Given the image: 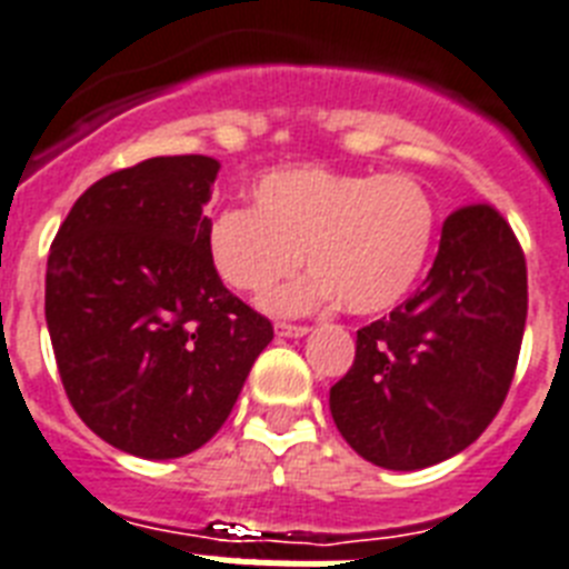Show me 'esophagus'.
<instances>
[{
  "instance_id": "34e87169",
  "label": "esophagus",
  "mask_w": 569,
  "mask_h": 569,
  "mask_svg": "<svg viewBox=\"0 0 569 569\" xmlns=\"http://www.w3.org/2000/svg\"><path fill=\"white\" fill-rule=\"evenodd\" d=\"M274 329H277V336H283V338H303L309 332L307 323H286V321L277 323Z\"/></svg>"
}]
</instances>
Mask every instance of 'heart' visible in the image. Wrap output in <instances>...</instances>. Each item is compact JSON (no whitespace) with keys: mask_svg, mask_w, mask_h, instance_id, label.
I'll return each mask as SVG.
<instances>
[{"mask_svg":"<svg viewBox=\"0 0 569 569\" xmlns=\"http://www.w3.org/2000/svg\"><path fill=\"white\" fill-rule=\"evenodd\" d=\"M251 196L254 208L213 217L208 257L222 283L254 298L307 260L312 271L269 298L274 312H309L336 298L352 315L385 312L410 292L431 254L437 208L410 176L280 167Z\"/></svg>","mask_w":569,"mask_h":569,"instance_id":"heart-1","label":"heart"}]
</instances>
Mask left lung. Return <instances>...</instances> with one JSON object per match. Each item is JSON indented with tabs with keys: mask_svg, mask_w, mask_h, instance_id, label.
I'll use <instances>...</instances> for the list:
<instances>
[{
	"mask_svg": "<svg viewBox=\"0 0 569 569\" xmlns=\"http://www.w3.org/2000/svg\"><path fill=\"white\" fill-rule=\"evenodd\" d=\"M527 323V260L491 204L442 222L422 289L358 329L356 361L329 390L352 451L393 471L460 455L498 417Z\"/></svg>",
	"mask_w": 569,
	"mask_h": 569,
	"instance_id": "left-lung-1",
	"label": "left lung"
}]
</instances>
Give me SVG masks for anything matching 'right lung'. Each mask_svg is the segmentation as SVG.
Wrapping results in <instances>:
<instances>
[{
  "label": "right lung",
  "mask_w": 569,
  "mask_h": 569,
  "mask_svg": "<svg viewBox=\"0 0 569 569\" xmlns=\"http://www.w3.org/2000/svg\"><path fill=\"white\" fill-rule=\"evenodd\" d=\"M219 161L159 156L103 176L57 231L46 323L71 408L144 460L202 448L269 341L208 257Z\"/></svg>",
  "instance_id": "obj_1"
}]
</instances>
